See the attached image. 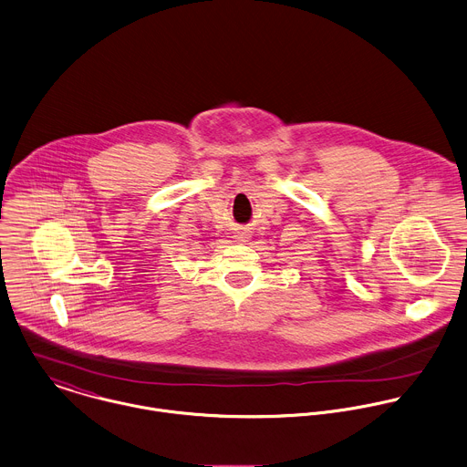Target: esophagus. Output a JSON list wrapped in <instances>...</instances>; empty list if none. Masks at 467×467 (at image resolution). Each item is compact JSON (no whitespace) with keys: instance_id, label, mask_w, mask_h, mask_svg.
I'll list each match as a JSON object with an SVG mask.
<instances>
[{"instance_id":"obj_1","label":"esophagus","mask_w":467,"mask_h":467,"mask_svg":"<svg viewBox=\"0 0 467 467\" xmlns=\"http://www.w3.org/2000/svg\"><path fill=\"white\" fill-rule=\"evenodd\" d=\"M234 242H238V244H245V242H249V238H251V234H249V231H245V229H240V231H236L234 233Z\"/></svg>"}]
</instances>
